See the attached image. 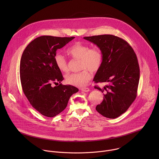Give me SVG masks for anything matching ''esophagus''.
Returning <instances> with one entry per match:
<instances>
[{"mask_svg": "<svg viewBox=\"0 0 159 159\" xmlns=\"http://www.w3.org/2000/svg\"><path fill=\"white\" fill-rule=\"evenodd\" d=\"M82 91H84V92H89L90 89L89 88H87V87H84V88H80V89Z\"/></svg>", "mask_w": 159, "mask_h": 159, "instance_id": "1", "label": "esophagus"}]
</instances>
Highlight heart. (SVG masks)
Returning <instances> with one entry per match:
<instances>
[{
    "label": "heart",
    "mask_w": 159,
    "mask_h": 159,
    "mask_svg": "<svg viewBox=\"0 0 159 159\" xmlns=\"http://www.w3.org/2000/svg\"><path fill=\"white\" fill-rule=\"evenodd\" d=\"M66 52L72 58L80 60V69L83 70L66 75L65 81L67 84L77 87L86 85L93 77V74L90 71L96 72L101 66L102 61L101 51L98 47L90 48L88 44L76 42L68 48ZM55 61L60 71L65 74L69 72V65L63 55L57 54L55 56Z\"/></svg>",
    "instance_id": "obj_1"
}]
</instances>
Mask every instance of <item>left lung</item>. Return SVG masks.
I'll list each match as a JSON object with an SVG mask.
<instances>
[{
  "label": "left lung",
  "instance_id": "obj_1",
  "mask_svg": "<svg viewBox=\"0 0 159 159\" xmlns=\"http://www.w3.org/2000/svg\"><path fill=\"white\" fill-rule=\"evenodd\" d=\"M96 44L102 55V61L93 80L107 84L102 102L96 109L106 118L114 119L125 112L137 94L140 68L137 55L124 39L111 34L84 37Z\"/></svg>",
  "mask_w": 159,
  "mask_h": 159
}]
</instances>
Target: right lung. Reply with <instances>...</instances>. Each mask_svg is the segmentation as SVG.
<instances>
[{"mask_svg": "<svg viewBox=\"0 0 159 159\" xmlns=\"http://www.w3.org/2000/svg\"><path fill=\"white\" fill-rule=\"evenodd\" d=\"M74 38L39 36L22 53L19 69L22 90L32 106L43 116L52 118L60 114L71 96L79 91L70 85L52 86L63 80L55 61L57 51Z\"/></svg>", "mask_w": 159, "mask_h": 159, "instance_id": "add662e5", "label": "right lung"}]
</instances>
